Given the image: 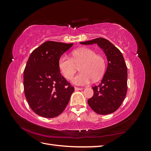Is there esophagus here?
Returning <instances> with one entry per match:
<instances>
[{"label":"esophagus","instance_id":"1","mask_svg":"<svg viewBox=\"0 0 151 151\" xmlns=\"http://www.w3.org/2000/svg\"><path fill=\"white\" fill-rule=\"evenodd\" d=\"M74 89H75V91H79V90H82V89H83V88H77V87H75Z\"/></svg>","mask_w":151,"mask_h":151}]
</instances>
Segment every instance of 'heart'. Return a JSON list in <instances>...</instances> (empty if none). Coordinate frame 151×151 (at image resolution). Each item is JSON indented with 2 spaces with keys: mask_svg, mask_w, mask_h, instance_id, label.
<instances>
[{
  "mask_svg": "<svg viewBox=\"0 0 151 151\" xmlns=\"http://www.w3.org/2000/svg\"><path fill=\"white\" fill-rule=\"evenodd\" d=\"M77 65L81 71L72 78V83L77 86L90 84L93 79H99L105 70V60L103 56L97 55L94 50L83 48L72 53V57L63 54L58 59V66L61 74L67 79L74 75Z\"/></svg>",
  "mask_w": 151,
  "mask_h": 151,
  "instance_id": "heart-1",
  "label": "heart"
}]
</instances>
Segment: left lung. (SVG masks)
Returning a JSON list of instances; mask_svg holds the SVG:
<instances>
[{
    "label": "left lung",
    "instance_id": "8db88e82",
    "mask_svg": "<svg viewBox=\"0 0 151 151\" xmlns=\"http://www.w3.org/2000/svg\"><path fill=\"white\" fill-rule=\"evenodd\" d=\"M82 45L96 43L105 53L108 65L99 85L93 88L94 94L88 103L93 110L99 115H108L118 109L127 91V67L121 52L106 39L98 38Z\"/></svg>",
    "mask_w": 151,
    "mask_h": 151
}]
</instances>
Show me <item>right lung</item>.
Masks as SVG:
<instances>
[{
    "label": "right lung",
    "mask_w": 151,
    "mask_h": 151,
    "mask_svg": "<svg viewBox=\"0 0 151 151\" xmlns=\"http://www.w3.org/2000/svg\"><path fill=\"white\" fill-rule=\"evenodd\" d=\"M73 43L48 41L33 50L24 71V94L35 113L45 118L58 116L74 91L60 72L58 59Z\"/></svg>",
    "instance_id": "add662e5"
}]
</instances>
